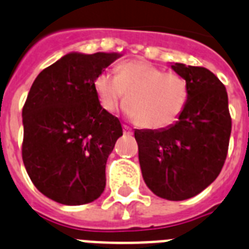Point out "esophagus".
<instances>
[{"mask_svg":"<svg viewBox=\"0 0 249 249\" xmlns=\"http://www.w3.org/2000/svg\"><path fill=\"white\" fill-rule=\"evenodd\" d=\"M123 130H124L125 135H133V130H131V127L127 126V125H124V126H123Z\"/></svg>","mask_w":249,"mask_h":249,"instance_id":"obj_1","label":"esophagus"}]
</instances>
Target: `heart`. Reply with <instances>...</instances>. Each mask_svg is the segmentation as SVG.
<instances>
[{
  "label": "heart",
  "instance_id": "1",
  "mask_svg": "<svg viewBox=\"0 0 249 249\" xmlns=\"http://www.w3.org/2000/svg\"><path fill=\"white\" fill-rule=\"evenodd\" d=\"M116 70H104L94 79L103 109L114 112L126 98L125 111L140 126L159 130L178 122L189 100L184 77L144 60L123 61Z\"/></svg>",
  "mask_w": 249,
  "mask_h": 249
}]
</instances>
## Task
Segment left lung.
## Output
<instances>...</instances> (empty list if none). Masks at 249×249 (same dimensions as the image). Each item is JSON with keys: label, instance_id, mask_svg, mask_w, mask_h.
<instances>
[{"label": "left lung", "instance_id": "left-lung-1", "mask_svg": "<svg viewBox=\"0 0 249 249\" xmlns=\"http://www.w3.org/2000/svg\"><path fill=\"white\" fill-rule=\"evenodd\" d=\"M187 80L189 100L178 122L160 130H135L145 184L155 196L184 200L219 176L228 153L232 118L228 95L214 73L200 66L174 64Z\"/></svg>", "mask_w": 249, "mask_h": 249}]
</instances>
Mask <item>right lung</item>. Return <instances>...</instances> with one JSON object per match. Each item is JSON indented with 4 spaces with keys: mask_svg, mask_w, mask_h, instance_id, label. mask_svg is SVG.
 <instances>
[{
    "mask_svg": "<svg viewBox=\"0 0 249 249\" xmlns=\"http://www.w3.org/2000/svg\"><path fill=\"white\" fill-rule=\"evenodd\" d=\"M119 53H71L38 73L22 109V159L34 185L66 205L98 199L105 165L123 135L103 109L94 79Z\"/></svg>",
    "mask_w": 249,
    "mask_h": 249,
    "instance_id": "right-lung-1",
    "label": "right lung"
}]
</instances>
